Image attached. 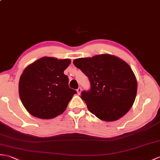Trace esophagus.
<instances>
[{
    "label": "esophagus",
    "mask_w": 160,
    "mask_h": 160,
    "mask_svg": "<svg viewBox=\"0 0 160 160\" xmlns=\"http://www.w3.org/2000/svg\"><path fill=\"white\" fill-rule=\"evenodd\" d=\"M81 91H82V88H81V87H79L77 89V92H78V95L80 94Z\"/></svg>",
    "instance_id": "1"
}]
</instances>
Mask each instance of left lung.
<instances>
[{
  "instance_id": "obj_1",
  "label": "left lung",
  "mask_w": 160,
  "mask_h": 160,
  "mask_svg": "<svg viewBox=\"0 0 160 160\" xmlns=\"http://www.w3.org/2000/svg\"><path fill=\"white\" fill-rule=\"evenodd\" d=\"M73 62L90 82V89L82 92L80 98L92 114L101 120L114 121L130 110L137 81L127 62L110 54L77 58Z\"/></svg>"
}]
</instances>
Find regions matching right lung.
<instances>
[{
  "mask_svg": "<svg viewBox=\"0 0 160 160\" xmlns=\"http://www.w3.org/2000/svg\"><path fill=\"white\" fill-rule=\"evenodd\" d=\"M71 61L43 57L26 68L20 78L19 94L22 104L32 116L53 118L65 110L76 91L69 87L64 74Z\"/></svg>",
  "mask_w": 160,
  "mask_h": 160,
  "instance_id": "obj_1",
  "label": "right lung"
}]
</instances>
